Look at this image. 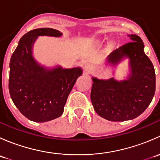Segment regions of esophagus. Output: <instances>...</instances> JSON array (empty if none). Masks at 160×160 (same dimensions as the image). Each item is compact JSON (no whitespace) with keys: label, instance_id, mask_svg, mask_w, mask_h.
Segmentation results:
<instances>
[{"label":"esophagus","instance_id":"34e87169","mask_svg":"<svg viewBox=\"0 0 160 160\" xmlns=\"http://www.w3.org/2000/svg\"><path fill=\"white\" fill-rule=\"evenodd\" d=\"M83 70L87 72H90L92 70L91 66H90L89 63H86L84 66H83Z\"/></svg>","mask_w":160,"mask_h":160}]
</instances>
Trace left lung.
<instances>
[{
	"label": "left lung",
	"instance_id": "obj_1",
	"mask_svg": "<svg viewBox=\"0 0 160 160\" xmlns=\"http://www.w3.org/2000/svg\"><path fill=\"white\" fill-rule=\"evenodd\" d=\"M128 36L131 42L114 50L105 61L106 66L116 67L128 59L127 78L92 77L90 99L93 109L111 122L132 120L139 116L149 107L156 90L154 67L145 54L142 40L137 35Z\"/></svg>",
	"mask_w": 160,
	"mask_h": 160
}]
</instances>
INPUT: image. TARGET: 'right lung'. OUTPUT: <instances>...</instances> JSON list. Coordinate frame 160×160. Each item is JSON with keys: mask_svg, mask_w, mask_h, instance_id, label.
Returning <instances> with one entry per match:
<instances>
[{"mask_svg": "<svg viewBox=\"0 0 160 160\" xmlns=\"http://www.w3.org/2000/svg\"><path fill=\"white\" fill-rule=\"evenodd\" d=\"M59 31L36 28L21 38L10 61L9 92L14 105L32 122H46L62 115L81 67L66 69L42 65L33 56L38 36L60 37Z\"/></svg>", "mask_w": 160, "mask_h": 160, "instance_id": "obj_1", "label": "right lung"}]
</instances>
